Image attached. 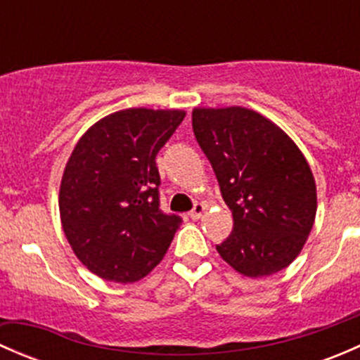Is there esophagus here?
<instances>
[{
    "mask_svg": "<svg viewBox=\"0 0 360 360\" xmlns=\"http://www.w3.org/2000/svg\"><path fill=\"white\" fill-rule=\"evenodd\" d=\"M205 209H207L205 203H200V202L195 203L193 210H191V212H190V217H191V219H198V217H200L202 214L205 212Z\"/></svg>",
    "mask_w": 360,
    "mask_h": 360,
    "instance_id": "esophagus-1",
    "label": "esophagus"
}]
</instances>
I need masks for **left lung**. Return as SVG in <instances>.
<instances>
[{"label": "left lung", "instance_id": "left-lung-1", "mask_svg": "<svg viewBox=\"0 0 360 360\" xmlns=\"http://www.w3.org/2000/svg\"><path fill=\"white\" fill-rule=\"evenodd\" d=\"M191 120L233 216V231L216 245L219 256L250 278L284 270L317 214V186L304 155L281 127L248 108H195Z\"/></svg>", "mask_w": 360, "mask_h": 360}]
</instances>
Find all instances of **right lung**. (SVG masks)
I'll return each mask as SVG.
<instances>
[{
  "instance_id": "1",
  "label": "right lung",
  "mask_w": 360,
  "mask_h": 360,
  "mask_svg": "<svg viewBox=\"0 0 360 360\" xmlns=\"http://www.w3.org/2000/svg\"><path fill=\"white\" fill-rule=\"evenodd\" d=\"M184 116L129 108L101 118L76 143L60 181V223L97 277L137 282L165 256L181 217L160 210L155 158Z\"/></svg>"
}]
</instances>
